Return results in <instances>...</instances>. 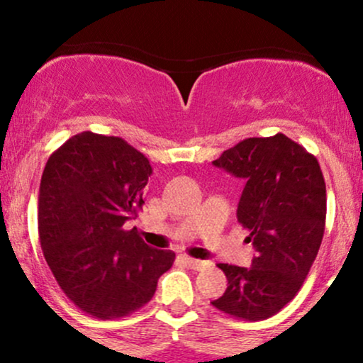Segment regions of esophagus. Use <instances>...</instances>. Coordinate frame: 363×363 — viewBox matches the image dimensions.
<instances>
[{
  "instance_id": "esophagus-1",
  "label": "esophagus",
  "mask_w": 363,
  "mask_h": 363,
  "mask_svg": "<svg viewBox=\"0 0 363 363\" xmlns=\"http://www.w3.org/2000/svg\"><path fill=\"white\" fill-rule=\"evenodd\" d=\"M182 261H184L191 269H196V272H201V269L208 268V262L206 261L193 259V257H189V256H182Z\"/></svg>"
}]
</instances>
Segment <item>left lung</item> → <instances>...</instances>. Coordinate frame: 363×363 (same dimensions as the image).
<instances>
[{
  "mask_svg": "<svg viewBox=\"0 0 363 363\" xmlns=\"http://www.w3.org/2000/svg\"><path fill=\"white\" fill-rule=\"evenodd\" d=\"M213 165L245 181L237 220L251 232L256 256L249 268L220 262L228 286L211 303L237 319H268L301 290L323 242L326 184L319 162L278 133L240 141Z\"/></svg>",
  "mask_w": 363,
  "mask_h": 363,
  "instance_id": "left-lung-1",
  "label": "left lung"
}]
</instances>
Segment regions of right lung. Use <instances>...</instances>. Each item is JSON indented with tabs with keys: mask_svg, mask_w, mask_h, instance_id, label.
I'll return each mask as SVG.
<instances>
[{
	"mask_svg": "<svg viewBox=\"0 0 363 363\" xmlns=\"http://www.w3.org/2000/svg\"><path fill=\"white\" fill-rule=\"evenodd\" d=\"M148 158L118 136L83 131L49 157L39 189V239L57 285L99 319L152 301L176 254L143 242L124 223L143 206Z\"/></svg>",
	"mask_w": 363,
	"mask_h": 363,
	"instance_id": "obj_1",
	"label": "right lung"
}]
</instances>
